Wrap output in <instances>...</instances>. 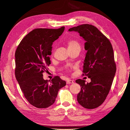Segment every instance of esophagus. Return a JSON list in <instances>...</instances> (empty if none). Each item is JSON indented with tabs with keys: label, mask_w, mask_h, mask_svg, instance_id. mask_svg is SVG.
<instances>
[{
	"label": "esophagus",
	"mask_w": 130,
	"mask_h": 130,
	"mask_svg": "<svg viewBox=\"0 0 130 130\" xmlns=\"http://www.w3.org/2000/svg\"><path fill=\"white\" fill-rule=\"evenodd\" d=\"M66 83L67 84H71V83H73V81L71 80L68 79L67 81H66Z\"/></svg>",
	"instance_id": "34e87169"
}]
</instances>
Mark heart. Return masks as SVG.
I'll return each mask as SVG.
<instances>
[{
    "label": "heart",
    "mask_w": 130,
    "mask_h": 130,
    "mask_svg": "<svg viewBox=\"0 0 130 130\" xmlns=\"http://www.w3.org/2000/svg\"><path fill=\"white\" fill-rule=\"evenodd\" d=\"M67 44L68 45V49H72L76 47L80 48V45L79 43L76 40L72 39H68L67 41Z\"/></svg>",
    "instance_id": "1"
}]
</instances>
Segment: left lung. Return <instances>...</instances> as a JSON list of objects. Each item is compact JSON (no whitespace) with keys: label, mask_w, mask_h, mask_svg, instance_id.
Segmentation results:
<instances>
[{"label":"left lung","mask_w":130,"mask_h":130,"mask_svg":"<svg viewBox=\"0 0 130 130\" xmlns=\"http://www.w3.org/2000/svg\"><path fill=\"white\" fill-rule=\"evenodd\" d=\"M68 31L78 32L86 41L84 48L87 52L82 75L87 76L91 82L85 84L84 80H76L81 86L78 102L85 108H97L105 101L115 75L113 47L106 37L91 25H79Z\"/></svg>","instance_id":"8db88e82"}]
</instances>
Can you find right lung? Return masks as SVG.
Here are the masks:
<instances>
[{
	"instance_id": "obj_1",
	"label": "right lung",
	"mask_w": 130,
	"mask_h": 130,
	"mask_svg": "<svg viewBox=\"0 0 130 130\" xmlns=\"http://www.w3.org/2000/svg\"><path fill=\"white\" fill-rule=\"evenodd\" d=\"M64 29V26L57 29H35L24 37L15 51L16 79L26 99L37 108L52 105L59 89L66 84L59 76L51 80L43 77L51 64L49 55L53 42Z\"/></svg>"
}]
</instances>
